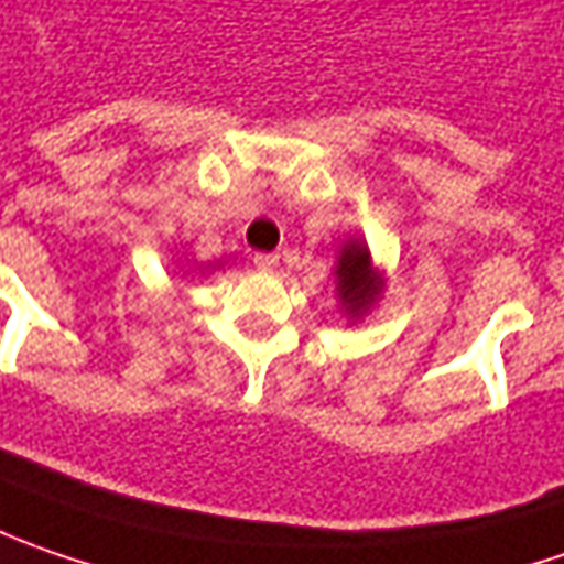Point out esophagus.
<instances>
[{"mask_svg": "<svg viewBox=\"0 0 564 564\" xmlns=\"http://www.w3.org/2000/svg\"><path fill=\"white\" fill-rule=\"evenodd\" d=\"M252 261H256V268H261V271H274V268H278V261H281V256H274V252H258Z\"/></svg>", "mask_w": 564, "mask_h": 564, "instance_id": "34e87169", "label": "esophagus"}]
</instances>
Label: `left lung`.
Wrapping results in <instances>:
<instances>
[{"label":"left lung","mask_w":564,"mask_h":564,"mask_svg":"<svg viewBox=\"0 0 564 564\" xmlns=\"http://www.w3.org/2000/svg\"><path fill=\"white\" fill-rule=\"evenodd\" d=\"M334 278H337V300L340 308L350 315V318H362L369 308L379 303L381 296V274L372 264L369 256V246L362 239H347L340 258H337V268H334Z\"/></svg>","instance_id":"1"}]
</instances>
